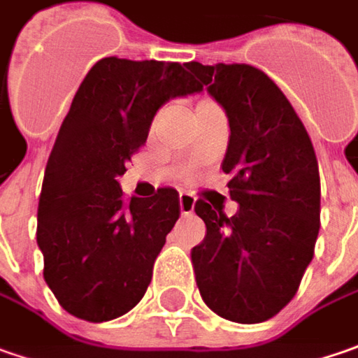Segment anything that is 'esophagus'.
Wrapping results in <instances>:
<instances>
[{
    "instance_id": "1",
    "label": "esophagus",
    "mask_w": 358,
    "mask_h": 358,
    "mask_svg": "<svg viewBox=\"0 0 358 358\" xmlns=\"http://www.w3.org/2000/svg\"><path fill=\"white\" fill-rule=\"evenodd\" d=\"M196 206V198L192 194H186V192H182L180 194V212H182V216H190L192 212H194Z\"/></svg>"
}]
</instances>
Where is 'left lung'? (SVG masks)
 Wrapping results in <instances>:
<instances>
[{
    "label": "left lung",
    "instance_id": "left-lung-1",
    "mask_svg": "<svg viewBox=\"0 0 358 358\" xmlns=\"http://www.w3.org/2000/svg\"><path fill=\"white\" fill-rule=\"evenodd\" d=\"M186 68L226 110L230 140L222 170L234 216L196 202L206 238L192 248L198 290L222 319H272L301 287L320 228V178L310 136L287 96L248 64Z\"/></svg>",
    "mask_w": 358,
    "mask_h": 358
}]
</instances>
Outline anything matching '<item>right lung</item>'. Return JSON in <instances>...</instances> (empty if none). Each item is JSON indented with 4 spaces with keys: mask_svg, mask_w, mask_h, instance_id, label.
<instances>
[{
    "mask_svg": "<svg viewBox=\"0 0 358 358\" xmlns=\"http://www.w3.org/2000/svg\"><path fill=\"white\" fill-rule=\"evenodd\" d=\"M186 64L103 57L62 122L38 206L43 278L70 315L103 322L142 301L152 266L180 218V196L126 198L117 176L146 144L160 106L202 90Z\"/></svg>",
    "mask_w": 358,
    "mask_h": 358,
    "instance_id": "right-lung-1",
    "label": "right lung"
}]
</instances>
